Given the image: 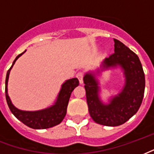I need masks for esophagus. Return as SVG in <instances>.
Wrapping results in <instances>:
<instances>
[{
  "instance_id": "1",
  "label": "esophagus",
  "mask_w": 154,
  "mask_h": 154,
  "mask_svg": "<svg viewBox=\"0 0 154 154\" xmlns=\"http://www.w3.org/2000/svg\"><path fill=\"white\" fill-rule=\"evenodd\" d=\"M83 77H84V74H83L82 72H81L77 74V79L79 80V82H80V84H82L83 83Z\"/></svg>"
}]
</instances>
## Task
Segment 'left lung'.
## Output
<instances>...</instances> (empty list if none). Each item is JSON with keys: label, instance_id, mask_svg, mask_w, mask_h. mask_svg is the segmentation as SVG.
<instances>
[{"label": "left lung", "instance_id": "8db88e82", "mask_svg": "<svg viewBox=\"0 0 154 154\" xmlns=\"http://www.w3.org/2000/svg\"><path fill=\"white\" fill-rule=\"evenodd\" d=\"M113 40L114 53L103 60L101 68L102 71L109 68H122L125 77L122 91L111 98L109 103H103L99 95L100 86L94 73L89 72L83 77L90 115L96 123L107 126H120L134 116L140 107L145 88L144 70L137 54L120 41Z\"/></svg>", "mask_w": 154, "mask_h": 154}]
</instances>
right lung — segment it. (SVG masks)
<instances>
[{
    "mask_svg": "<svg viewBox=\"0 0 154 154\" xmlns=\"http://www.w3.org/2000/svg\"><path fill=\"white\" fill-rule=\"evenodd\" d=\"M24 51V52H25ZM22 54H19L14 60L12 66L8 70L5 78V98L7 104L10 111L20 122L32 129H47L50 127L56 126L60 124L65 117L67 112L69 98L74 89L79 85V81L77 78H72L67 80L61 86L60 93L58 94L56 101L51 107L37 111H23L14 107L11 102L8 94V80L10 70L16 62V60L21 56Z\"/></svg>",
    "mask_w": 154,
    "mask_h": 154,
    "instance_id": "right-lung-1",
    "label": "right lung"
}]
</instances>
